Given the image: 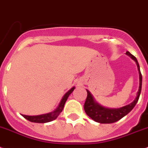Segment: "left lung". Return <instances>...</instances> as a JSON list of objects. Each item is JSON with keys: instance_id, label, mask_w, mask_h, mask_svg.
<instances>
[{"instance_id": "1", "label": "left lung", "mask_w": 148, "mask_h": 148, "mask_svg": "<svg viewBox=\"0 0 148 148\" xmlns=\"http://www.w3.org/2000/svg\"><path fill=\"white\" fill-rule=\"evenodd\" d=\"M126 54L129 55L130 58H132L136 62L137 68L139 70V87L137 96L136 99L133 102L127 105L126 106L120 108L116 109H111V108H106L102 106H99V104L94 101L92 95L90 94L88 90H87V98L86 99V102L84 104V110L86 111V114L90 117L93 120H94L97 122H99L102 124H109L114 123V122H117L118 120L121 119L122 117H124L125 115H127L130 110H132L139 100V96L141 94L142 90V77L141 74L140 69H139V65L138 63L136 58L134 57L133 54H130L129 51H127Z\"/></svg>"}]
</instances>
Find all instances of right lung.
Wrapping results in <instances>:
<instances>
[{
	"mask_svg": "<svg viewBox=\"0 0 148 148\" xmlns=\"http://www.w3.org/2000/svg\"><path fill=\"white\" fill-rule=\"evenodd\" d=\"M74 90V87L71 88L70 90L63 96L62 99H61L60 102L59 106L54 111L50 113H48L46 114H42V115H38V116H26V115H23V116L24 117L25 119L27 120L30 121L32 122H36V123H46V122H51V121L54 120L58 118V116L60 115L61 112H62V109L64 108L65 103H66V100H67L68 97L70 94L72 93L73 90Z\"/></svg>",
	"mask_w": 148,
	"mask_h": 148,
	"instance_id": "1",
	"label": "right lung"
}]
</instances>
